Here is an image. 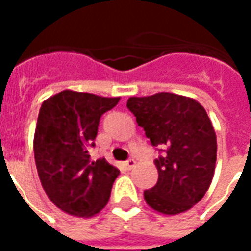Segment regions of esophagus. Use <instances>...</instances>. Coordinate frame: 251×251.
<instances>
[{
    "instance_id": "1",
    "label": "esophagus",
    "mask_w": 251,
    "mask_h": 251,
    "mask_svg": "<svg viewBox=\"0 0 251 251\" xmlns=\"http://www.w3.org/2000/svg\"><path fill=\"white\" fill-rule=\"evenodd\" d=\"M136 160L134 158H129V160H126L125 163H124V165H125V168L127 169V171H130V169H133L134 167H136Z\"/></svg>"
}]
</instances>
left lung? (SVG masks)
Instances as JSON below:
<instances>
[{
  "instance_id": "8db88e82",
  "label": "left lung",
  "mask_w": 251,
  "mask_h": 251,
  "mask_svg": "<svg viewBox=\"0 0 251 251\" xmlns=\"http://www.w3.org/2000/svg\"><path fill=\"white\" fill-rule=\"evenodd\" d=\"M127 109L153 147L158 180L144 191L153 210L176 215L192 208L210 187L216 163V136L204 107L172 93L131 97Z\"/></svg>"
}]
</instances>
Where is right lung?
I'll list each match as a JSON object with an SVG mask.
<instances>
[{"mask_svg": "<svg viewBox=\"0 0 251 251\" xmlns=\"http://www.w3.org/2000/svg\"><path fill=\"white\" fill-rule=\"evenodd\" d=\"M120 98L64 90L43 102L33 149L41 185L53 204L88 218L107 204L120 171L104 158L91 161L100 117Z\"/></svg>", "mask_w": 251, "mask_h": 251, "instance_id": "right-lung-1", "label": "right lung"}]
</instances>
